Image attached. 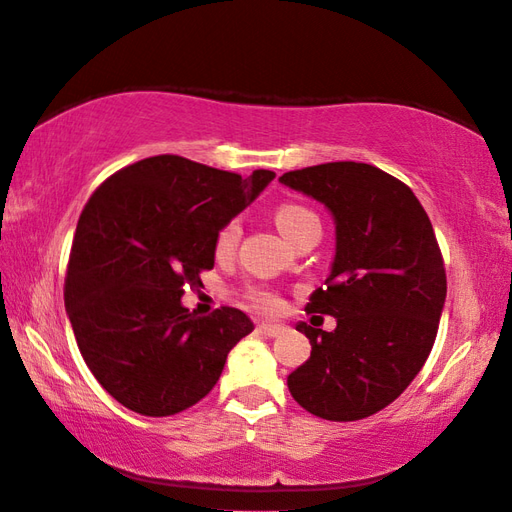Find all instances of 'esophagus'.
Wrapping results in <instances>:
<instances>
[{
	"instance_id": "1",
	"label": "esophagus",
	"mask_w": 512,
	"mask_h": 512,
	"mask_svg": "<svg viewBox=\"0 0 512 512\" xmlns=\"http://www.w3.org/2000/svg\"><path fill=\"white\" fill-rule=\"evenodd\" d=\"M258 332L265 334V336H281L285 332L283 325H269V323H260L258 325Z\"/></svg>"
}]
</instances>
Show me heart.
Returning <instances> with one entry per match:
<instances>
[{
  "label": "heart",
  "mask_w": 512,
  "mask_h": 512,
  "mask_svg": "<svg viewBox=\"0 0 512 512\" xmlns=\"http://www.w3.org/2000/svg\"><path fill=\"white\" fill-rule=\"evenodd\" d=\"M274 220H276L278 231H281V234L287 240H292L305 225L318 223L314 211H310L303 205H298V202H283V205L276 209ZM240 234H243V227H240L238 218H229L227 223L220 225L218 231H216V236H214L216 256L227 258V256L234 254L236 247H238ZM245 301L252 305L254 310L267 312V314H274L283 307L281 296L272 292V289H267V287H249L245 292Z\"/></svg>",
  "instance_id": "b5f03b06"
}]
</instances>
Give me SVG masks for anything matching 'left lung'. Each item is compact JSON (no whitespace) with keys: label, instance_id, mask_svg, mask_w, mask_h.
<instances>
[{"label":"left lung","instance_id":"8db88e82","mask_svg":"<svg viewBox=\"0 0 512 512\" xmlns=\"http://www.w3.org/2000/svg\"><path fill=\"white\" fill-rule=\"evenodd\" d=\"M281 182L336 220V256L305 312L336 318L325 332L298 323L312 354L287 376L298 406L327 421H359L408 388L435 345L446 267L412 189L365 162L287 171Z\"/></svg>","mask_w":512,"mask_h":512}]
</instances>
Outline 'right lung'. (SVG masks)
<instances>
[{"mask_svg":"<svg viewBox=\"0 0 512 512\" xmlns=\"http://www.w3.org/2000/svg\"><path fill=\"white\" fill-rule=\"evenodd\" d=\"M276 173L252 176L153 156L115 171L77 220L64 305L84 363L111 397L144 417H169L207 397L227 354L254 330L236 307H182L214 267L218 227Z\"/></svg>","mask_w":512,"mask_h":512,"instance_id":"add662e5","label":"right lung"}]
</instances>
